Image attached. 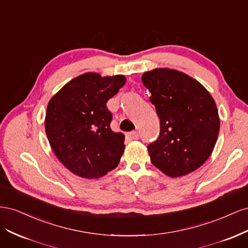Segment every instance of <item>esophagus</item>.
Wrapping results in <instances>:
<instances>
[{
	"label": "esophagus",
	"mask_w": 248,
	"mask_h": 248,
	"mask_svg": "<svg viewBox=\"0 0 248 248\" xmlns=\"http://www.w3.org/2000/svg\"><path fill=\"white\" fill-rule=\"evenodd\" d=\"M128 137L131 140H138L140 138V134H139L138 131H132V132L128 133Z\"/></svg>",
	"instance_id": "1"
}]
</instances>
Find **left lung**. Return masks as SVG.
Listing matches in <instances>:
<instances>
[{"label": "left lung", "mask_w": 248, "mask_h": 248, "mask_svg": "<svg viewBox=\"0 0 248 248\" xmlns=\"http://www.w3.org/2000/svg\"><path fill=\"white\" fill-rule=\"evenodd\" d=\"M160 121L159 137L148 146L151 162L171 178L198 170L211 155L220 121L212 96L200 82L174 69L142 74Z\"/></svg>", "instance_id": "obj_1"}]
</instances>
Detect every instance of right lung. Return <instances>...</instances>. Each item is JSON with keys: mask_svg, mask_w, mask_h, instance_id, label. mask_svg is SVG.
<instances>
[{"mask_svg": "<svg viewBox=\"0 0 248 248\" xmlns=\"http://www.w3.org/2000/svg\"><path fill=\"white\" fill-rule=\"evenodd\" d=\"M126 81L88 72L66 84L49 100L46 132L58 159L74 175L93 179L117 168L124 152V134L110 129L107 102Z\"/></svg>", "mask_w": 248, "mask_h": 248, "instance_id": "add662e5", "label": "right lung"}]
</instances>
